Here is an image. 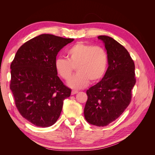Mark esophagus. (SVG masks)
I'll list each match as a JSON object with an SVG mask.
<instances>
[{
  "label": "esophagus",
  "mask_w": 155,
  "mask_h": 155,
  "mask_svg": "<svg viewBox=\"0 0 155 155\" xmlns=\"http://www.w3.org/2000/svg\"><path fill=\"white\" fill-rule=\"evenodd\" d=\"M78 92V91H72L71 92V94L74 95V94H77Z\"/></svg>",
  "instance_id": "obj_1"
}]
</instances>
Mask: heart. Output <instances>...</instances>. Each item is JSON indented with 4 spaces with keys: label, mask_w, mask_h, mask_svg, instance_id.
I'll return each instance as SVG.
<instances>
[{
    "label": "heart",
    "mask_w": 155,
    "mask_h": 155,
    "mask_svg": "<svg viewBox=\"0 0 155 155\" xmlns=\"http://www.w3.org/2000/svg\"><path fill=\"white\" fill-rule=\"evenodd\" d=\"M67 55V59H56L54 67L59 76L67 81L76 67L78 73L68 83L74 89L85 88L89 81L98 82L106 72L109 59L107 51L101 46L78 42L68 49Z\"/></svg>",
    "instance_id": "obj_1"
}]
</instances>
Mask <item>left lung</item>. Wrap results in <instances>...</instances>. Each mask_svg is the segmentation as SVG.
I'll return each mask as SVG.
<instances>
[{"mask_svg": "<svg viewBox=\"0 0 155 155\" xmlns=\"http://www.w3.org/2000/svg\"><path fill=\"white\" fill-rule=\"evenodd\" d=\"M97 38L105 44L109 67L101 80L87 91L84 115L89 124L104 127L118 118L130 104L136 83L135 66L118 42L106 35Z\"/></svg>", "mask_w": 155, "mask_h": 155, "instance_id": "left-lung-1", "label": "left lung"}]
</instances>
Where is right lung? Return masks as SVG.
I'll return each mask as SVG.
<instances>
[{
    "instance_id": "1",
    "label": "right lung",
    "mask_w": 155,
    "mask_h": 155,
    "mask_svg": "<svg viewBox=\"0 0 155 155\" xmlns=\"http://www.w3.org/2000/svg\"><path fill=\"white\" fill-rule=\"evenodd\" d=\"M74 39L41 34L23 44L11 63L10 88L21 115L37 127L54 125L71 89L57 76L59 51Z\"/></svg>"
}]
</instances>
